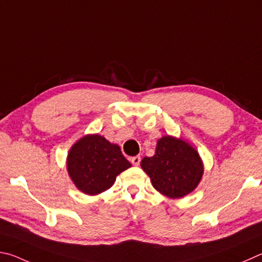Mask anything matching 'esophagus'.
Returning a JSON list of instances; mask_svg holds the SVG:
<instances>
[{
    "label": "esophagus",
    "instance_id": "esophagus-1",
    "mask_svg": "<svg viewBox=\"0 0 262 262\" xmlns=\"http://www.w3.org/2000/svg\"><path fill=\"white\" fill-rule=\"evenodd\" d=\"M130 161H131V163H132V164H134V166H139V163H140V161H141V159H140L139 155H137V157L131 158V159H130Z\"/></svg>",
    "mask_w": 262,
    "mask_h": 262
}]
</instances>
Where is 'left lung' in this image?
Returning <instances> with one entry per match:
<instances>
[{
    "label": "left lung",
    "instance_id": "1",
    "mask_svg": "<svg viewBox=\"0 0 262 262\" xmlns=\"http://www.w3.org/2000/svg\"><path fill=\"white\" fill-rule=\"evenodd\" d=\"M141 168L154 189L172 199L193 191L204 172L198 152L186 141L170 136L158 141L154 157L141 160Z\"/></svg>",
    "mask_w": 262,
    "mask_h": 262
}]
</instances>
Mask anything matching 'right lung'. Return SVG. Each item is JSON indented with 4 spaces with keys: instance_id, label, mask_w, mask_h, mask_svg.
Segmentation results:
<instances>
[{
    "instance_id": "1",
    "label": "right lung",
    "mask_w": 262,
    "mask_h": 262,
    "mask_svg": "<svg viewBox=\"0 0 262 262\" xmlns=\"http://www.w3.org/2000/svg\"><path fill=\"white\" fill-rule=\"evenodd\" d=\"M68 171L81 192L94 195L112 187L116 176L131 167L119 146L99 135L86 136L72 146Z\"/></svg>"
}]
</instances>
